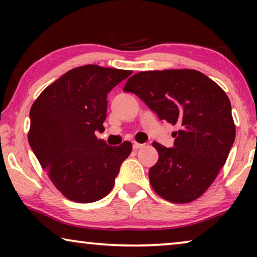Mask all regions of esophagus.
<instances>
[{
	"label": "esophagus",
	"mask_w": 257,
	"mask_h": 257,
	"mask_svg": "<svg viewBox=\"0 0 257 257\" xmlns=\"http://www.w3.org/2000/svg\"><path fill=\"white\" fill-rule=\"evenodd\" d=\"M143 146H144L143 144H140V143H137V142L133 143V149H135V150H139V149H142Z\"/></svg>",
	"instance_id": "esophagus-1"
}]
</instances>
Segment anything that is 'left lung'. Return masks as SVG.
<instances>
[{
  "instance_id": "obj_1",
  "label": "left lung",
  "mask_w": 257,
  "mask_h": 257,
  "mask_svg": "<svg viewBox=\"0 0 257 257\" xmlns=\"http://www.w3.org/2000/svg\"><path fill=\"white\" fill-rule=\"evenodd\" d=\"M124 91L137 94L160 120L179 127L172 135L174 147L152 144L159 153L149 171L152 188L173 203L200 198L226 164L235 140L226 92L192 69L138 72L127 79Z\"/></svg>"
}]
</instances>
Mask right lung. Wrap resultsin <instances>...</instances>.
I'll use <instances>...</instances> for the list:
<instances>
[{
    "mask_svg": "<svg viewBox=\"0 0 257 257\" xmlns=\"http://www.w3.org/2000/svg\"><path fill=\"white\" fill-rule=\"evenodd\" d=\"M130 70L84 65L45 87L30 108L28 140L55 187L75 202L89 203L111 192L132 144L108 146L98 139L106 119L107 93Z\"/></svg>",
    "mask_w": 257,
    "mask_h": 257,
    "instance_id": "right-lung-1",
    "label": "right lung"
}]
</instances>
